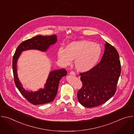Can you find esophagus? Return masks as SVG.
Masks as SVG:
<instances>
[{
    "instance_id": "34e87169",
    "label": "esophagus",
    "mask_w": 134,
    "mask_h": 134,
    "mask_svg": "<svg viewBox=\"0 0 134 134\" xmlns=\"http://www.w3.org/2000/svg\"><path fill=\"white\" fill-rule=\"evenodd\" d=\"M70 74L71 75H72V76H75V75H76V74H75V72L74 71H71V72H70Z\"/></svg>"
}]
</instances>
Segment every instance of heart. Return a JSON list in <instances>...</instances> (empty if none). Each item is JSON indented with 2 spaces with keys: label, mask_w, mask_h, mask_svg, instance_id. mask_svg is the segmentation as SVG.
<instances>
[{
  "label": "heart",
  "mask_w": 134,
  "mask_h": 134,
  "mask_svg": "<svg viewBox=\"0 0 134 134\" xmlns=\"http://www.w3.org/2000/svg\"><path fill=\"white\" fill-rule=\"evenodd\" d=\"M102 54L101 46L87 40L74 41L68 44L65 49L60 48L57 52L59 61L69 65L75 60L76 69L86 72L92 69L99 60Z\"/></svg>",
  "instance_id": "1"
}]
</instances>
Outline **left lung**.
<instances>
[{
	"label": "left lung",
	"instance_id": "8db88e82",
	"mask_svg": "<svg viewBox=\"0 0 134 134\" xmlns=\"http://www.w3.org/2000/svg\"><path fill=\"white\" fill-rule=\"evenodd\" d=\"M105 50L99 63L91 70L80 73L82 87L78 91L79 102L86 108L100 105L112 98L117 90L121 74L117 50L105 42Z\"/></svg>",
	"mask_w": 134,
	"mask_h": 134
}]
</instances>
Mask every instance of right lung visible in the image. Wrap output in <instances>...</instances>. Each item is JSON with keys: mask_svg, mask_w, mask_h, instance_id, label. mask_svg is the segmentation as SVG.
<instances>
[{"mask_svg": "<svg viewBox=\"0 0 134 134\" xmlns=\"http://www.w3.org/2000/svg\"><path fill=\"white\" fill-rule=\"evenodd\" d=\"M57 40L56 35L50 36L37 35L31 39L22 42L19 45L13 58V71L16 86L24 98L34 105L43 104L52 102L55 98L60 80L67 75L65 69L51 71L49 76L44 88H41L36 92L27 91L22 86L18 80L17 74V62L18 57L23 51L36 49L46 51L51 45L54 44Z\"/></svg>", "mask_w": 134, "mask_h": 134, "instance_id": "obj_1", "label": "right lung"}]
</instances>
